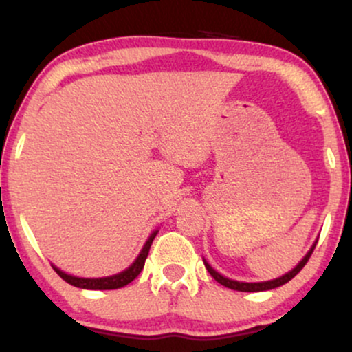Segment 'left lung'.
<instances>
[{
  "mask_svg": "<svg viewBox=\"0 0 352 352\" xmlns=\"http://www.w3.org/2000/svg\"><path fill=\"white\" fill-rule=\"evenodd\" d=\"M314 246H316V245H313V248H311V250H309V253L306 254L305 258H302V260L300 261V265H298L296 268L292 270V272H289V273L283 274L281 278H276V280H272V281H263V283H241V281H235V280H228V278L221 276L220 273H217L215 270H213L212 266H210V265L207 263V261H204V263H205V268L208 270V273L212 274V276L215 278V280H217L218 283H220V285L227 286V288H230V289H236V292H248V293H254V292H266V289L278 288V286L285 285V283H288L289 280H293V278L296 276V274L301 272L302 266H305L306 263H308V260H309L311 253H313Z\"/></svg>",
  "mask_w": 352,
  "mask_h": 352,
  "instance_id": "obj_1",
  "label": "left lung"
}]
</instances>
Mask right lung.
I'll list each match as a JSON object with an SVG mask.
<instances>
[{"instance_id":"right-lung-1","label":"right lung","mask_w":352,"mask_h":352,"mask_svg":"<svg viewBox=\"0 0 352 352\" xmlns=\"http://www.w3.org/2000/svg\"><path fill=\"white\" fill-rule=\"evenodd\" d=\"M157 232H153L151 238L147 240V243L144 245L142 252H140L137 260L129 266L127 270H124L122 273H117L114 276H107V278H78V276H71V274L60 272L59 268L52 266L54 272L63 278L64 281H67L72 286H78V288H86V289H117V288H122V286L129 285L131 281H134L137 278V274L142 272L144 263H145V258H147L148 250H151V245L155 238Z\"/></svg>"}]
</instances>
